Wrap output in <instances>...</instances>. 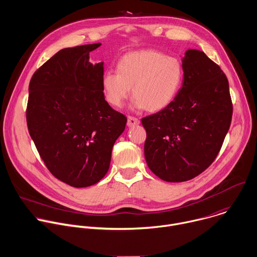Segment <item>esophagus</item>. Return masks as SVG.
I'll list each match as a JSON object with an SVG mask.
<instances>
[{
  "mask_svg": "<svg viewBox=\"0 0 257 257\" xmlns=\"http://www.w3.org/2000/svg\"><path fill=\"white\" fill-rule=\"evenodd\" d=\"M140 123V121L132 116H128V120H127V126L128 127H133L135 125H138Z\"/></svg>",
  "mask_w": 257,
  "mask_h": 257,
  "instance_id": "obj_1",
  "label": "esophagus"
}]
</instances>
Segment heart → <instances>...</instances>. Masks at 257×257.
Listing matches in <instances>:
<instances>
[{
    "instance_id": "1",
    "label": "heart",
    "mask_w": 257,
    "mask_h": 257,
    "mask_svg": "<svg viewBox=\"0 0 257 257\" xmlns=\"http://www.w3.org/2000/svg\"><path fill=\"white\" fill-rule=\"evenodd\" d=\"M184 77L182 62L155 49L126 53L117 65V72H107L102 79L107 101L122 108L132 95L137 109L158 112L172 103Z\"/></svg>"
}]
</instances>
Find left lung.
I'll return each instance as SVG.
<instances>
[{"label": "left lung", "instance_id": "8db88e82", "mask_svg": "<svg viewBox=\"0 0 257 257\" xmlns=\"http://www.w3.org/2000/svg\"><path fill=\"white\" fill-rule=\"evenodd\" d=\"M183 70V87L175 100L141 120L147 165L170 183L190 181L213 163L233 113L227 76L203 51L187 50Z\"/></svg>", "mask_w": 257, "mask_h": 257}]
</instances>
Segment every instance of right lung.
Returning <instances> with one entry per match:
<instances>
[{"label": "right lung", "mask_w": 257, "mask_h": 257, "mask_svg": "<svg viewBox=\"0 0 257 257\" xmlns=\"http://www.w3.org/2000/svg\"><path fill=\"white\" fill-rule=\"evenodd\" d=\"M100 46L59 50L29 83V134L49 172L74 188L93 186L106 176L113 145L127 123L105 101L104 62H90V53Z\"/></svg>", "instance_id": "1"}]
</instances>
